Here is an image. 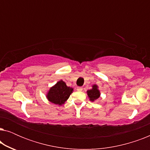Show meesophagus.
I'll list each match as a JSON object with an SVG mask.
<instances>
[{"mask_svg": "<svg viewBox=\"0 0 150 150\" xmlns=\"http://www.w3.org/2000/svg\"><path fill=\"white\" fill-rule=\"evenodd\" d=\"M76 90H77L78 91H83V87H77Z\"/></svg>", "mask_w": 150, "mask_h": 150, "instance_id": "1", "label": "esophagus"}]
</instances>
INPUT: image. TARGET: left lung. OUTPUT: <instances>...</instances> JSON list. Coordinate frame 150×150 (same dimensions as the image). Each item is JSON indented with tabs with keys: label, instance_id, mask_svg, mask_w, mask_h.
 I'll return each mask as SVG.
<instances>
[{
	"label": "left lung",
	"instance_id": "1",
	"mask_svg": "<svg viewBox=\"0 0 150 150\" xmlns=\"http://www.w3.org/2000/svg\"><path fill=\"white\" fill-rule=\"evenodd\" d=\"M88 97L89 98V100L93 102L99 98L100 96V92L98 89V85H93L92 86V89L90 90H88L87 91Z\"/></svg>",
	"mask_w": 150,
	"mask_h": 150
}]
</instances>
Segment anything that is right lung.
I'll return each mask as SVG.
<instances>
[{
    "label": "right lung",
    "instance_id": "right-lung-1",
    "mask_svg": "<svg viewBox=\"0 0 150 150\" xmlns=\"http://www.w3.org/2000/svg\"><path fill=\"white\" fill-rule=\"evenodd\" d=\"M73 88L67 87L64 81H59L49 90L46 98L52 103L62 105L73 92Z\"/></svg>",
    "mask_w": 150,
    "mask_h": 150
}]
</instances>
